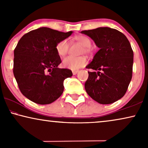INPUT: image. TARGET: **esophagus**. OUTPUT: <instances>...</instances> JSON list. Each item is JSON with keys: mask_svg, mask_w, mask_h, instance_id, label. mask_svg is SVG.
I'll return each mask as SVG.
<instances>
[{"mask_svg": "<svg viewBox=\"0 0 148 148\" xmlns=\"http://www.w3.org/2000/svg\"><path fill=\"white\" fill-rule=\"evenodd\" d=\"M78 71H77V70H76V71H73V74L74 75H76Z\"/></svg>", "mask_w": 148, "mask_h": 148, "instance_id": "esophagus-1", "label": "esophagus"}]
</instances>
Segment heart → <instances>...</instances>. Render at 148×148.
Returning a JSON list of instances; mask_svg holds the SVG:
<instances>
[{
    "label": "heart",
    "mask_w": 148,
    "mask_h": 148,
    "mask_svg": "<svg viewBox=\"0 0 148 148\" xmlns=\"http://www.w3.org/2000/svg\"><path fill=\"white\" fill-rule=\"evenodd\" d=\"M75 40L84 46L82 52L88 53L90 52V46L92 42L90 38L85 36H77L75 37ZM56 50L58 55L64 56L67 54L69 50V44L66 40H62L58 42L56 45ZM87 63V58L85 56H78L75 57L72 56H68L62 60V65L64 67L70 69L72 70H77L82 66H85Z\"/></svg>",
    "instance_id": "heart-1"
}]
</instances>
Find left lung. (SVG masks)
<instances>
[{
	"label": "left lung",
	"instance_id": "obj_1",
	"mask_svg": "<svg viewBox=\"0 0 148 148\" xmlns=\"http://www.w3.org/2000/svg\"><path fill=\"white\" fill-rule=\"evenodd\" d=\"M82 33L90 36L100 48L86 66L99 71H88L86 92L100 104H112L123 97L132 78L133 51L130 42L121 32L107 27Z\"/></svg>",
	"mask_w": 148,
	"mask_h": 148
}]
</instances>
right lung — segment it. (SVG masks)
<instances>
[{
  "instance_id": "add662e5",
  "label": "right lung",
  "mask_w": 148,
  "mask_h": 148,
  "mask_svg": "<svg viewBox=\"0 0 148 148\" xmlns=\"http://www.w3.org/2000/svg\"><path fill=\"white\" fill-rule=\"evenodd\" d=\"M72 33L43 27L25 34L18 42L13 74L22 94L32 102L50 104L63 92L64 80L73 73L69 69L58 67L61 59L56 45Z\"/></svg>"
}]
</instances>
